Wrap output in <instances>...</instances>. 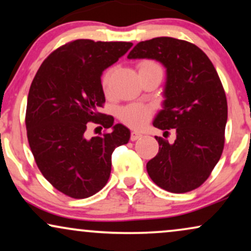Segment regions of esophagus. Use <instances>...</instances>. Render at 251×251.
Listing matches in <instances>:
<instances>
[{"label": "esophagus", "mask_w": 251, "mask_h": 251, "mask_svg": "<svg viewBox=\"0 0 251 251\" xmlns=\"http://www.w3.org/2000/svg\"><path fill=\"white\" fill-rule=\"evenodd\" d=\"M141 136H142L141 133H139V132H136V131H133L131 133V140L132 141H135V140H138V139H140Z\"/></svg>", "instance_id": "1"}]
</instances>
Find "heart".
<instances>
[{
    "label": "heart",
    "instance_id": "heart-1",
    "mask_svg": "<svg viewBox=\"0 0 251 251\" xmlns=\"http://www.w3.org/2000/svg\"><path fill=\"white\" fill-rule=\"evenodd\" d=\"M151 66L156 65L151 61H144L139 66V71L141 68L151 67ZM113 72H115V68H110L103 76V87L105 89L110 85ZM149 118H151V110L147 106L141 105V104H132V105L124 107L122 112H120V119L126 125H128L129 127L133 128H140L141 126H144L148 122Z\"/></svg>",
    "mask_w": 251,
    "mask_h": 251
}]
</instances>
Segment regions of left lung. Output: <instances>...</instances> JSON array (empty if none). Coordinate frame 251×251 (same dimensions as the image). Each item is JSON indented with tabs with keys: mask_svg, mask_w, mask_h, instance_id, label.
I'll return each instance as SVG.
<instances>
[{
	"mask_svg": "<svg viewBox=\"0 0 251 251\" xmlns=\"http://www.w3.org/2000/svg\"><path fill=\"white\" fill-rule=\"evenodd\" d=\"M127 58L156 60L166 68L163 109L153 125L167 133L175 128L176 140L169 144L156 136L160 147L147 163L149 177L174 193L199 188L225 145L227 100L213 63L199 47L170 37L141 41Z\"/></svg>",
	"mask_w": 251,
	"mask_h": 251,
	"instance_id": "8db88e82",
	"label": "left lung"
}]
</instances>
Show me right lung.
Segmentation results:
<instances>
[{"label": "right lung", "instance_id": "obj_1", "mask_svg": "<svg viewBox=\"0 0 251 251\" xmlns=\"http://www.w3.org/2000/svg\"><path fill=\"white\" fill-rule=\"evenodd\" d=\"M133 46L126 41L78 39L45 59L27 96V140L44 177L72 198L95 195L107 183L111 155L127 144L129 129L98 112L105 102L103 72ZM89 121L110 131L87 138Z\"/></svg>", "mask_w": 251, "mask_h": 251}]
</instances>
